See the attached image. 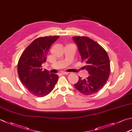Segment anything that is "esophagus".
<instances>
[{
	"label": "esophagus",
	"mask_w": 132,
	"mask_h": 132,
	"mask_svg": "<svg viewBox=\"0 0 132 132\" xmlns=\"http://www.w3.org/2000/svg\"><path fill=\"white\" fill-rule=\"evenodd\" d=\"M61 74H62V75H67V74H69V73H68V72L63 71V72H62Z\"/></svg>",
	"instance_id": "obj_1"
}]
</instances>
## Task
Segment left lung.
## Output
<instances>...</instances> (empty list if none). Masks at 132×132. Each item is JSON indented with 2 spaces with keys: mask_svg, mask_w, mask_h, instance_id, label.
<instances>
[{
  "mask_svg": "<svg viewBox=\"0 0 132 132\" xmlns=\"http://www.w3.org/2000/svg\"><path fill=\"white\" fill-rule=\"evenodd\" d=\"M73 40L78 46L81 59L88 71L86 79L79 77L74 85L76 89L85 95L96 93L106 83L110 73V64L107 52L101 46L87 37L76 36Z\"/></svg>",
  "mask_w": 132,
  "mask_h": 132,
  "instance_id": "left-lung-1",
  "label": "left lung"
}]
</instances>
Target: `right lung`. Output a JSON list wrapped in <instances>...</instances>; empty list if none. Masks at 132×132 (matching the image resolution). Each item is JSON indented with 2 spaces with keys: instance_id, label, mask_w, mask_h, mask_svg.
I'll list each match as a JSON object with an SVG mask.
<instances>
[{
  "instance_id": "add662e5",
  "label": "right lung",
  "mask_w": 132,
  "mask_h": 132,
  "mask_svg": "<svg viewBox=\"0 0 132 132\" xmlns=\"http://www.w3.org/2000/svg\"><path fill=\"white\" fill-rule=\"evenodd\" d=\"M59 36L39 37L28 45L22 54L18 63V73L22 84L34 95L43 97L53 90L58 76L43 70L42 64L51 46Z\"/></svg>"
}]
</instances>
